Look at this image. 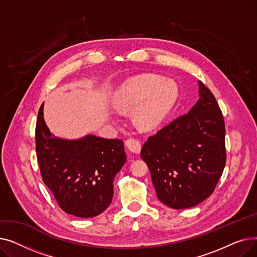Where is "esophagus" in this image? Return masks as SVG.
I'll return each mask as SVG.
<instances>
[{
    "label": "esophagus",
    "mask_w": 257,
    "mask_h": 257,
    "mask_svg": "<svg viewBox=\"0 0 257 257\" xmlns=\"http://www.w3.org/2000/svg\"><path fill=\"white\" fill-rule=\"evenodd\" d=\"M125 145L126 147L128 148V150L130 152H133V153H137L139 154L141 152V149H142V146H141V142L137 139H129L125 142Z\"/></svg>",
    "instance_id": "1"
}]
</instances>
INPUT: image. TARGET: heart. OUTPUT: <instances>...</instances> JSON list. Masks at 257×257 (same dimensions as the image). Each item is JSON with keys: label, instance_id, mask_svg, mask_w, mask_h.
Here are the masks:
<instances>
[{"label": "heart", "instance_id": "b5f03b06", "mask_svg": "<svg viewBox=\"0 0 257 257\" xmlns=\"http://www.w3.org/2000/svg\"><path fill=\"white\" fill-rule=\"evenodd\" d=\"M178 99V87L173 81L156 76L133 79L114 96L113 105L119 111H136L138 125L152 131L164 123Z\"/></svg>", "mask_w": 257, "mask_h": 257}]
</instances>
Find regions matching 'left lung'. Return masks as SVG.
Segmentation results:
<instances>
[{
    "label": "left lung",
    "instance_id": "8db88e82",
    "mask_svg": "<svg viewBox=\"0 0 257 257\" xmlns=\"http://www.w3.org/2000/svg\"><path fill=\"white\" fill-rule=\"evenodd\" d=\"M199 100L144 144L159 201L174 209L193 207L208 198L226 164L225 123L217 100L199 81Z\"/></svg>",
    "mask_w": 257,
    "mask_h": 257
}]
</instances>
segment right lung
Instances as JSON below:
<instances>
[{
  "mask_svg": "<svg viewBox=\"0 0 257 257\" xmlns=\"http://www.w3.org/2000/svg\"><path fill=\"white\" fill-rule=\"evenodd\" d=\"M37 160L45 184L60 208L92 218L110 205L115 175L126 163L124 143L92 134L65 140L54 136L40 106L35 130Z\"/></svg>",
  "mask_w": 257,
  "mask_h": 257,
  "instance_id": "add662e5",
  "label": "right lung"
}]
</instances>
